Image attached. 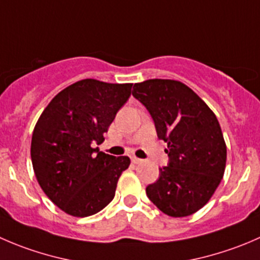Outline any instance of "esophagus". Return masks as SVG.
Wrapping results in <instances>:
<instances>
[{
	"instance_id": "obj_1",
	"label": "esophagus",
	"mask_w": 260,
	"mask_h": 260,
	"mask_svg": "<svg viewBox=\"0 0 260 260\" xmlns=\"http://www.w3.org/2000/svg\"><path fill=\"white\" fill-rule=\"evenodd\" d=\"M131 160H132L133 164H141V162H142V160H141V158H138V157H136V156H132V157H131Z\"/></svg>"
}]
</instances>
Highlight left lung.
<instances>
[{"label":"left lung","mask_w":260,"mask_h":260,"mask_svg":"<svg viewBox=\"0 0 260 260\" xmlns=\"http://www.w3.org/2000/svg\"><path fill=\"white\" fill-rule=\"evenodd\" d=\"M132 95L168 143V166L146 188L147 197L171 217L193 215L211 200L225 173L226 143L215 113L175 80H146L135 84Z\"/></svg>","instance_id":"left-lung-1"}]
</instances>
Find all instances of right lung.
Listing matches in <instances>:
<instances>
[{
    "mask_svg": "<svg viewBox=\"0 0 260 260\" xmlns=\"http://www.w3.org/2000/svg\"><path fill=\"white\" fill-rule=\"evenodd\" d=\"M131 89L132 84L81 80L58 92L35 124L30 148L35 176L47 197L69 215H95L114 198L129 157L92 146L104 141Z\"/></svg>",
    "mask_w": 260,
    "mask_h": 260,
    "instance_id": "add662e5",
    "label": "right lung"
}]
</instances>
